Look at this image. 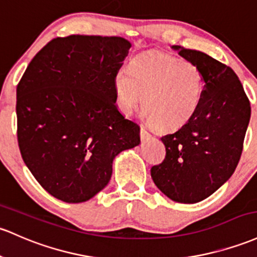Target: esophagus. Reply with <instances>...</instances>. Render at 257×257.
Here are the masks:
<instances>
[{
    "label": "esophagus",
    "instance_id": "34e87169",
    "mask_svg": "<svg viewBox=\"0 0 257 257\" xmlns=\"http://www.w3.org/2000/svg\"><path fill=\"white\" fill-rule=\"evenodd\" d=\"M140 137H142L143 140H145L148 139V138H150V134H149V132L146 131L145 128H143L142 126V129H140Z\"/></svg>",
    "mask_w": 257,
    "mask_h": 257
}]
</instances>
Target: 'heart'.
<instances>
[{
    "label": "heart",
    "instance_id": "b5f03b06",
    "mask_svg": "<svg viewBox=\"0 0 257 257\" xmlns=\"http://www.w3.org/2000/svg\"><path fill=\"white\" fill-rule=\"evenodd\" d=\"M117 106L132 114L143 98L146 120L162 132L185 125L199 111L206 79L199 66L162 52H145L115 72ZM144 97H142V95Z\"/></svg>",
    "mask_w": 257,
    "mask_h": 257
}]
</instances>
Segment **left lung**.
<instances>
[{"mask_svg": "<svg viewBox=\"0 0 257 257\" xmlns=\"http://www.w3.org/2000/svg\"><path fill=\"white\" fill-rule=\"evenodd\" d=\"M206 79L199 111L185 125L161 138L166 159L151 168L156 187L171 200L195 204L212 195L232 177L249 125V98L230 67L201 51L173 45Z\"/></svg>", "mask_w": 257, "mask_h": 257, "instance_id": "obj_1", "label": "left lung"}]
</instances>
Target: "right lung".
<instances>
[{"label": "right lung", "instance_id": "1", "mask_svg": "<svg viewBox=\"0 0 257 257\" xmlns=\"http://www.w3.org/2000/svg\"><path fill=\"white\" fill-rule=\"evenodd\" d=\"M131 42L70 35L36 53L17 86L18 144L50 195L69 204L108 184L118 154L140 144V128L115 107L114 74Z\"/></svg>", "mask_w": 257, "mask_h": 257}]
</instances>
